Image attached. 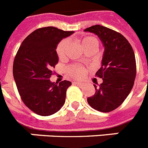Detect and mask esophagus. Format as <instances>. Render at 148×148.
Listing matches in <instances>:
<instances>
[{
  "label": "esophagus",
  "instance_id": "1",
  "mask_svg": "<svg viewBox=\"0 0 148 148\" xmlns=\"http://www.w3.org/2000/svg\"><path fill=\"white\" fill-rule=\"evenodd\" d=\"M73 84H76V85H79V86H82V85H83V83L79 82H74Z\"/></svg>",
  "mask_w": 148,
  "mask_h": 148
}]
</instances>
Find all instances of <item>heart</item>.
Returning <instances> with one entry per match:
<instances>
[{
  "label": "heart",
  "mask_w": 148,
  "mask_h": 148,
  "mask_svg": "<svg viewBox=\"0 0 148 148\" xmlns=\"http://www.w3.org/2000/svg\"><path fill=\"white\" fill-rule=\"evenodd\" d=\"M82 47L86 51L89 49H95L97 50L99 42L96 38L93 36H84L80 40ZM68 48V42L66 40H62L58 44L56 48L57 55L60 60H63L66 56V51ZM66 73L69 76L73 79H81L84 76L85 69L79 65H70L66 68Z\"/></svg>",
  "instance_id": "b5f03b06"
}]
</instances>
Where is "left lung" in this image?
<instances>
[{
  "mask_svg": "<svg viewBox=\"0 0 148 148\" xmlns=\"http://www.w3.org/2000/svg\"><path fill=\"white\" fill-rule=\"evenodd\" d=\"M84 31L99 36L105 46L102 66L96 75L103 83L95 88V93L88 103L95 110L110 112L119 107L130 94L136 75L135 54L130 43L123 35L104 26L97 25Z\"/></svg>",
  "mask_w": 148,
  "mask_h": 148,
  "instance_id": "1",
  "label": "left lung"
}]
</instances>
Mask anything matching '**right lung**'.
<instances>
[{
  "label": "right lung",
  "mask_w": 148,
  "mask_h": 148,
  "mask_svg": "<svg viewBox=\"0 0 148 148\" xmlns=\"http://www.w3.org/2000/svg\"><path fill=\"white\" fill-rule=\"evenodd\" d=\"M73 33L55 27H40L25 38L16 53L12 73L18 91L25 106L36 114L51 115L65 103L72 83L64 80L55 84L50 78L58 63L57 45Z\"/></svg>",
  "instance_id": "right-lung-1"
}]
</instances>
